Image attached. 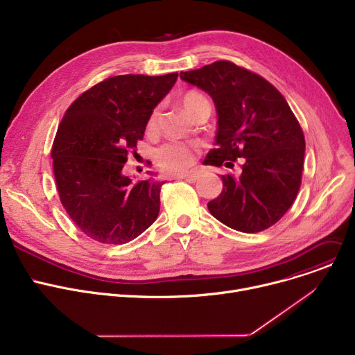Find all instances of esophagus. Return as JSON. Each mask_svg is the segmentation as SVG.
Returning <instances> with one entry per match:
<instances>
[{
  "label": "esophagus",
  "mask_w": 355,
  "mask_h": 355,
  "mask_svg": "<svg viewBox=\"0 0 355 355\" xmlns=\"http://www.w3.org/2000/svg\"><path fill=\"white\" fill-rule=\"evenodd\" d=\"M178 178H182V180H185V181H188V182H196L197 178H198V175H197L196 173H188V174L178 175Z\"/></svg>",
  "instance_id": "esophagus-1"
}]
</instances>
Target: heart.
<instances>
[{"instance_id": "1", "label": "heart", "mask_w": 355, "mask_h": 355, "mask_svg": "<svg viewBox=\"0 0 355 355\" xmlns=\"http://www.w3.org/2000/svg\"><path fill=\"white\" fill-rule=\"evenodd\" d=\"M204 101L207 100L202 94L190 91L182 97L181 104L188 114L193 115V112ZM157 120H158V110H154L147 123L148 131L155 130ZM196 157H197V147L191 144L180 143V141H170V143H165L159 146L154 153V159L158 164V167L164 171L173 173V174H178L185 171L187 168H190L196 161Z\"/></svg>"}]
</instances>
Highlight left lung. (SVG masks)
Wrapping results in <instances>:
<instances>
[{
	"mask_svg": "<svg viewBox=\"0 0 355 355\" xmlns=\"http://www.w3.org/2000/svg\"><path fill=\"white\" fill-rule=\"evenodd\" d=\"M180 78L216 104V148L202 164L232 168L243 159L240 175H221L223 191L208 202L211 216L241 232L274 225L297 197L305 154L288 103L267 80L230 61L185 71Z\"/></svg>",
	"mask_w": 355,
	"mask_h": 355,
	"instance_id": "8db88e82",
	"label": "left lung"
}]
</instances>
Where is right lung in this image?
Returning <instances> with one entry per match:
<instances>
[{
  "mask_svg": "<svg viewBox=\"0 0 355 355\" xmlns=\"http://www.w3.org/2000/svg\"><path fill=\"white\" fill-rule=\"evenodd\" d=\"M177 78V73L111 77L67 110L51 151L54 175L67 214L87 237L127 244L157 220L164 181L134 182L124 164L137 154L151 112Z\"/></svg>",
  "mask_w": 355,
  "mask_h": 355,
  "instance_id": "1",
  "label": "right lung"
}]
</instances>
